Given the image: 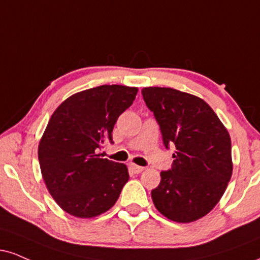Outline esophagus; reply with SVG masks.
Here are the masks:
<instances>
[{
    "label": "esophagus",
    "mask_w": 260,
    "mask_h": 260,
    "mask_svg": "<svg viewBox=\"0 0 260 260\" xmlns=\"http://www.w3.org/2000/svg\"><path fill=\"white\" fill-rule=\"evenodd\" d=\"M129 170H131V172H132V173H134V174H139V173H142L144 168L140 167V166H137V165H133V164H132V165H129Z\"/></svg>",
    "instance_id": "esophagus-1"
}]
</instances>
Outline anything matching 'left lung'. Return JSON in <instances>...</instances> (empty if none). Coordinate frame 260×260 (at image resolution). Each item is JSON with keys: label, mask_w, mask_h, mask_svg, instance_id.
<instances>
[{"label": "left lung", "mask_w": 260, "mask_h": 260, "mask_svg": "<svg viewBox=\"0 0 260 260\" xmlns=\"http://www.w3.org/2000/svg\"><path fill=\"white\" fill-rule=\"evenodd\" d=\"M142 94L160 126L166 149L176 146L171 170L151 191L155 207L168 219L191 223L219 202L231 174V140L205 100L166 87Z\"/></svg>", "instance_id": "obj_1"}]
</instances>
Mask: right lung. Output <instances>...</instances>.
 Segmentation results:
<instances>
[{
	"instance_id": "obj_1",
	"label": "right lung",
	"mask_w": 260,
	"mask_h": 260,
	"mask_svg": "<svg viewBox=\"0 0 260 260\" xmlns=\"http://www.w3.org/2000/svg\"><path fill=\"white\" fill-rule=\"evenodd\" d=\"M138 88L104 84L71 95L53 112L39 145L43 180L69 214L93 218L109 211L129 174L126 165L96 154L112 142L117 118L133 104Z\"/></svg>"
}]
</instances>
